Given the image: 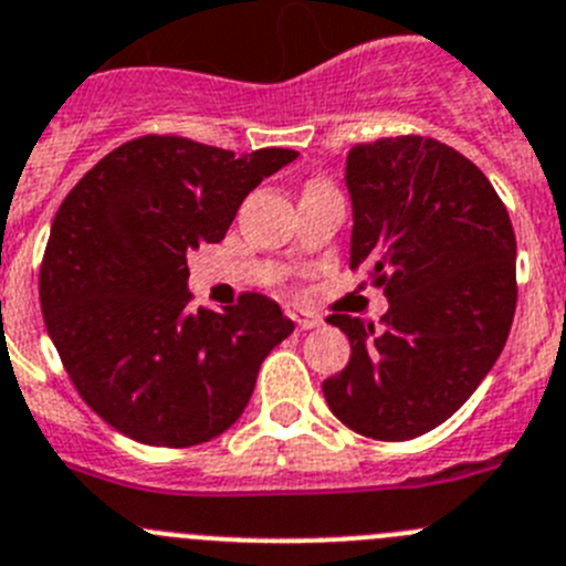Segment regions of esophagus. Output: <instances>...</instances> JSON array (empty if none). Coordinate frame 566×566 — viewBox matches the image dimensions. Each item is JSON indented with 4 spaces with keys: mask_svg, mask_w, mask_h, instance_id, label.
I'll use <instances>...</instances> for the list:
<instances>
[{
    "mask_svg": "<svg viewBox=\"0 0 566 566\" xmlns=\"http://www.w3.org/2000/svg\"><path fill=\"white\" fill-rule=\"evenodd\" d=\"M286 314H289V319H294V325H297L300 331H311V328H319V325H323V317H319V314H314V311L297 308V305H292Z\"/></svg>",
    "mask_w": 566,
    "mask_h": 566,
    "instance_id": "1",
    "label": "esophagus"
}]
</instances>
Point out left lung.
Instances as JSON below:
<instances>
[{
    "label": "left lung",
    "mask_w": 566,
    "mask_h": 566,
    "mask_svg": "<svg viewBox=\"0 0 566 566\" xmlns=\"http://www.w3.org/2000/svg\"><path fill=\"white\" fill-rule=\"evenodd\" d=\"M350 269L385 289L381 328L331 314L350 361L325 378L331 412L373 440H409L458 412L500 359L516 311V235L471 159L429 137L347 154Z\"/></svg>",
    "instance_id": "1"
}]
</instances>
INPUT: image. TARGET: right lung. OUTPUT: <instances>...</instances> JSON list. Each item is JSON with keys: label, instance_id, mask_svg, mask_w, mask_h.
<instances>
[{"label": "right lung", "instance_id": "1", "mask_svg": "<svg viewBox=\"0 0 566 566\" xmlns=\"http://www.w3.org/2000/svg\"><path fill=\"white\" fill-rule=\"evenodd\" d=\"M297 151L235 157L185 137L114 148L77 181L50 227L39 297L72 385L108 427L148 446L219 438L294 323L274 300L193 308L188 252L219 243L238 207Z\"/></svg>", "mask_w": 566, "mask_h": 566}]
</instances>
